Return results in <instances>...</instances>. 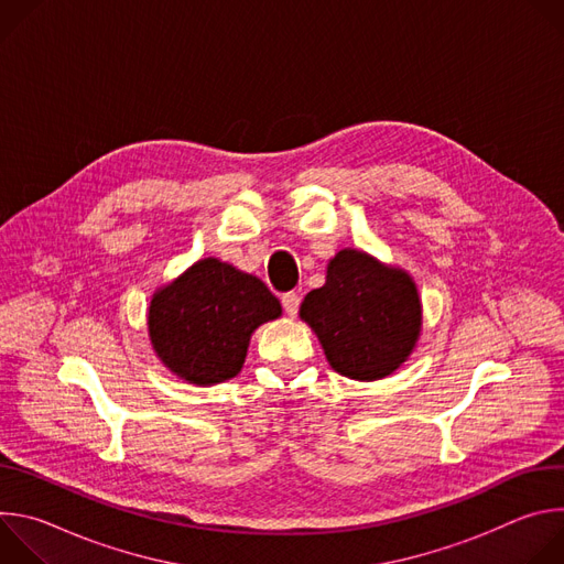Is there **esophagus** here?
Segmentation results:
<instances>
[{"label":"esophagus","mask_w":564,"mask_h":564,"mask_svg":"<svg viewBox=\"0 0 564 564\" xmlns=\"http://www.w3.org/2000/svg\"><path fill=\"white\" fill-rule=\"evenodd\" d=\"M299 303H301V296H299L296 292H285V294L281 296V305H283V310H285L288 316H294V314L299 312Z\"/></svg>","instance_id":"34e87169"}]
</instances>
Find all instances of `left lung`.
I'll return each mask as SVG.
<instances>
[{
	"label": "left lung",
	"instance_id": "8db88e82",
	"mask_svg": "<svg viewBox=\"0 0 564 564\" xmlns=\"http://www.w3.org/2000/svg\"><path fill=\"white\" fill-rule=\"evenodd\" d=\"M301 318L337 372L372 381L394 372L413 352L422 305L406 272L359 250H341L328 265L326 285L303 299Z\"/></svg>",
	"mask_w": 564,
	"mask_h": 564
}]
</instances>
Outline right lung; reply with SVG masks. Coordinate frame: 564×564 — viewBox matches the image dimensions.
Instances as JSON below:
<instances>
[{
	"label": "right lung",
	"mask_w": 564,
	"mask_h": 564,
	"mask_svg": "<svg viewBox=\"0 0 564 564\" xmlns=\"http://www.w3.org/2000/svg\"><path fill=\"white\" fill-rule=\"evenodd\" d=\"M279 314L281 303L261 279L205 259L153 294L149 337L172 372L209 386L238 375L250 335Z\"/></svg>",
	"instance_id": "obj_1"
}]
</instances>
